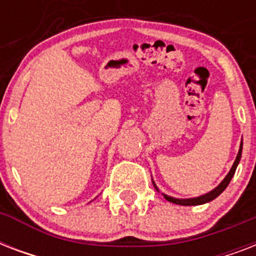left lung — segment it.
I'll use <instances>...</instances> for the list:
<instances>
[{
  "label": "left lung",
  "mask_w": 256,
  "mask_h": 256,
  "mask_svg": "<svg viewBox=\"0 0 256 256\" xmlns=\"http://www.w3.org/2000/svg\"><path fill=\"white\" fill-rule=\"evenodd\" d=\"M240 156H242V144H240V148H239L238 156H236V160H235V162H234V164H232V168H231L230 172L226 175V178L223 179L222 183H220L218 187H215L214 190L210 191L208 194H204V195H202V196H198V198H191V199H175V198H171V196H168V195H164V198L168 199V202L176 203V204H182V206H196V204H203V203L210 202V200H212V199L216 198L219 194H222L223 191H224V188L228 186V183H230L231 178L234 176L235 170H236V166H238L239 160H240Z\"/></svg>",
  "instance_id": "8db88e82"
}]
</instances>
